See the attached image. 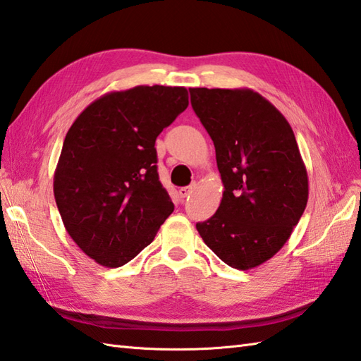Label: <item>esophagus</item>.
<instances>
[{
    "label": "esophagus",
    "instance_id": "34e87169",
    "mask_svg": "<svg viewBox=\"0 0 361 361\" xmlns=\"http://www.w3.org/2000/svg\"><path fill=\"white\" fill-rule=\"evenodd\" d=\"M191 191H192V185H190V187H182V188L179 190V197H180V199L188 197V196L191 195Z\"/></svg>",
    "mask_w": 361,
    "mask_h": 361
}]
</instances>
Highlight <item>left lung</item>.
<instances>
[{"label":"left lung","mask_w":361,"mask_h":361,"mask_svg":"<svg viewBox=\"0 0 361 361\" xmlns=\"http://www.w3.org/2000/svg\"><path fill=\"white\" fill-rule=\"evenodd\" d=\"M216 148L221 205L196 224L207 247L231 268L269 260L291 237L307 204V173L294 131L251 89H190Z\"/></svg>","instance_id":"obj_1"}]
</instances>
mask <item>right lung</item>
Returning a JSON list of instances; mask_svg holds the SVG:
<instances>
[{"instance_id": "1", "label": "right lung", "mask_w": 361, "mask_h": 361, "mask_svg": "<svg viewBox=\"0 0 361 361\" xmlns=\"http://www.w3.org/2000/svg\"><path fill=\"white\" fill-rule=\"evenodd\" d=\"M187 107L185 87L137 85L105 93L68 128L54 195L68 235L99 265L135 259L173 213L154 142Z\"/></svg>"}]
</instances>
